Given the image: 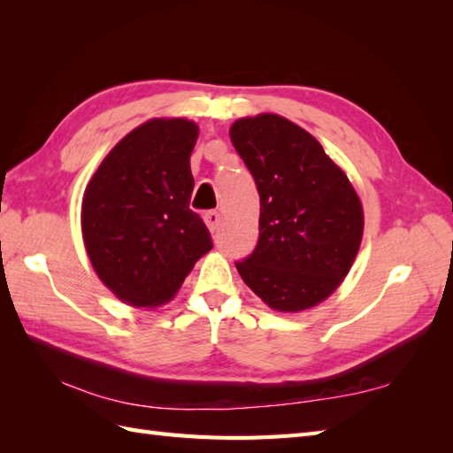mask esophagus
I'll return each mask as SVG.
<instances>
[{"mask_svg":"<svg viewBox=\"0 0 453 453\" xmlns=\"http://www.w3.org/2000/svg\"><path fill=\"white\" fill-rule=\"evenodd\" d=\"M204 221H206V226H208L210 232H216L218 226H219V221H221L219 211H216V210H208L206 214H204Z\"/></svg>","mask_w":453,"mask_h":453,"instance_id":"34e87169","label":"esophagus"}]
</instances>
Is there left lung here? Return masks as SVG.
<instances>
[{
    "mask_svg": "<svg viewBox=\"0 0 453 453\" xmlns=\"http://www.w3.org/2000/svg\"><path fill=\"white\" fill-rule=\"evenodd\" d=\"M229 138L261 196L258 242L237 273L273 310H310L350 271L364 232L360 198L321 143L278 114L239 119Z\"/></svg>",
    "mask_w": 453,
    "mask_h": 453,
    "instance_id": "obj_1",
    "label": "left lung"
}]
</instances>
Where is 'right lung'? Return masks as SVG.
Instances as JSON below:
<instances>
[{
    "label": "right lung",
    "mask_w": 453,
    "mask_h": 453,
    "mask_svg": "<svg viewBox=\"0 0 453 453\" xmlns=\"http://www.w3.org/2000/svg\"><path fill=\"white\" fill-rule=\"evenodd\" d=\"M195 122L153 119L103 159L83 195L81 232L101 282L136 307L177 294L211 247L204 221L188 208L195 179Z\"/></svg>",
    "instance_id": "right-lung-1"
}]
</instances>
